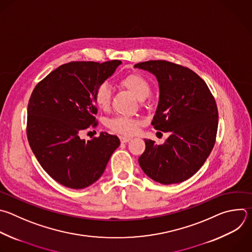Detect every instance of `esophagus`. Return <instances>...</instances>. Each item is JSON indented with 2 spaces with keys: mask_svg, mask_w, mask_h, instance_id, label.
<instances>
[{
  "mask_svg": "<svg viewBox=\"0 0 252 252\" xmlns=\"http://www.w3.org/2000/svg\"><path fill=\"white\" fill-rule=\"evenodd\" d=\"M120 140L122 143H126V142H128L131 140L130 137H126V136H120Z\"/></svg>",
  "mask_w": 252,
  "mask_h": 252,
  "instance_id": "34e87169",
  "label": "esophagus"
}]
</instances>
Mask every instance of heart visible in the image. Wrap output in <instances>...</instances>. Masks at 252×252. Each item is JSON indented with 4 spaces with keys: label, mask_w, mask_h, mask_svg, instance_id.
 <instances>
[{
    "label": "heart",
    "mask_w": 252,
    "mask_h": 252,
    "mask_svg": "<svg viewBox=\"0 0 252 252\" xmlns=\"http://www.w3.org/2000/svg\"><path fill=\"white\" fill-rule=\"evenodd\" d=\"M120 85L131 92L137 99L145 100L151 92V85L148 79L140 73L131 72L120 80ZM113 91L107 83H102L97 86L93 94V100L96 106L103 111L109 110L112 102ZM140 122L135 118L118 116L108 121V127L122 135H131L136 132Z\"/></svg>",
    "instance_id": "1"
}]
</instances>
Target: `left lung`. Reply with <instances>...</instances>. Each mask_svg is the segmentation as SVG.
I'll return each mask as SVG.
<instances>
[{
    "label": "left lung",
    "mask_w": 252,
    "mask_h": 252,
    "mask_svg": "<svg viewBox=\"0 0 252 252\" xmlns=\"http://www.w3.org/2000/svg\"><path fill=\"white\" fill-rule=\"evenodd\" d=\"M154 74L159 83V103L151 125L171 132L163 144L144 139L138 162L143 172L164 185L192 177L214 148L219 123L218 107L206 82L193 70L166 60L134 65Z\"/></svg>",
    "instance_id": "left-lung-1"
}]
</instances>
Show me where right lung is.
<instances>
[{"mask_svg":"<svg viewBox=\"0 0 252 252\" xmlns=\"http://www.w3.org/2000/svg\"><path fill=\"white\" fill-rule=\"evenodd\" d=\"M120 64L121 60L65 63L38 82L31 95L30 146L46 173L65 187L83 189L96 182L121 143L108 132L92 140L80 138L82 131L98 126L94 91Z\"/></svg>","mask_w":252,"mask_h":252,"instance_id":"add662e5","label":"right lung"}]
</instances>
